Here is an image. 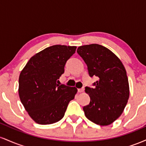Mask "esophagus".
<instances>
[{
  "instance_id": "34e87169",
  "label": "esophagus",
  "mask_w": 146,
  "mask_h": 146,
  "mask_svg": "<svg viewBox=\"0 0 146 146\" xmlns=\"http://www.w3.org/2000/svg\"><path fill=\"white\" fill-rule=\"evenodd\" d=\"M84 90V88H79V89H78V92H79V93H83Z\"/></svg>"
}]
</instances>
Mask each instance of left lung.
I'll list each match as a JSON object with an SVG mask.
<instances>
[{"mask_svg": "<svg viewBox=\"0 0 146 146\" xmlns=\"http://www.w3.org/2000/svg\"><path fill=\"white\" fill-rule=\"evenodd\" d=\"M77 52L88 66L90 77L99 80L94 88L86 87L90 104L84 106L88 119L100 125H108L118 119L128 102L130 90L124 66L119 58L102 45L79 46Z\"/></svg>", "mask_w": 146, "mask_h": 146, "instance_id": "8db88e82", "label": "left lung"}]
</instances>
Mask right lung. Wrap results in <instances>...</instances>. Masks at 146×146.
<instances>
[{
  "label": "right lung",
  "instance_id": "1",
  "mask_svg": "<svg viewBox=\"0 0 146 146\" xmlns=\"http://www.w3.org/2000/svg\"><path fill=\"white\" fill-rule=\"evenodd\" d=\"M76 48L53 45L44 48L31 57L20 73V100L38 124H51L61 120L78 92L75 87L57 84Z\"/></svg>",
  "mask_w": 146,
  "mask_h": 146
}]
</instances>
